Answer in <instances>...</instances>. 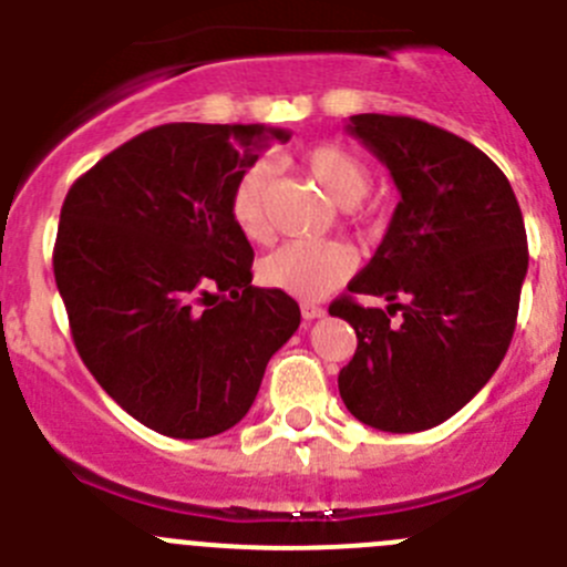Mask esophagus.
<instances>
[{
    "label": "esophagus",
    "mask_w": 567,
    "mask_h": 567,
    "mask_svg": "<svg viewBox=\"0 0 567 567\" xmlns=\"http://www.w3.org/2000/svg\"><path fill=\"white\" fill-rule=\"evenodd\" d=\"M323 307H318V305H312V301H305V305H301V318L305 320H316V318H323Z\"/></svg>",
    "instance_id": "34e87169"
}]
</instances>
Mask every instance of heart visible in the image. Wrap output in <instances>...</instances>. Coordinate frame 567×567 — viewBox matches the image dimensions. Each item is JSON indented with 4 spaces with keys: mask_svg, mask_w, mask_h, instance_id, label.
Segmentation results:
<instances>
[{
    "mask_svg": "<svg viewBox=\"0 0 567 567\" xmlns=\"http://www.w3.org/2000/svg\"><path fill=\"white\" fill-rule=\"evenodd\" d=\"M301 164L337 205L359 214V203L368 197L373 177L357 153L334 142H320L301 153ZM268 183L271 167L266 162H255L236 177L230 188V216L249 241H262L268 233ZM351 271L353 255L342 244L293 241L271 251L260 262V282L296 299H320L346 282Z\"/></svg>",
    "mask_w": 567,
    "mask_h": 567,
    "instance_id": "obj_1",
    "label": "heart"
}]
</instances>
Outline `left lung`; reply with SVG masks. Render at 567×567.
I'll return each instance as SVG.
<instances>
[{
	"mask_svg": "<svg viewBox=\"0 0 567 567\" xmlns=\"http://www.w3.org/2000/svg\"><path fill=\"white\" fill-rule=\"evenodd\" d=\"M348 131L386 164L400 203L373 260L329 307L357 331L337 386L364 425L427 431L483 390L511 348L529 266L524 216L505 173L439 125L353 114Z\"/></svg>",
	"mask_w": 567,
	"mask_h": 567,
	"instance_id": "left-lung-1",
	"label": "left lung"
}]
</instances>
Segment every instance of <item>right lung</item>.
<instances>
[{
    "mask_svg": "<svg viewBox=\"0 0 567 567\" xmlns=\"http://www.w3.org/2000/svg\"><path fill=\"white\" fill-rule=\"evenodd\" d=\"M271 125L167 123L128 140L68 192L54 279L73 346L104 392L151 431L208 439L247 416L299 305L251 285L230 188Z\"/></svg>",
    "mask_w": 567,
    "mask_h": 567,
    "instance_id": "add662e5",
    "label": "right lung"
}]
</instances>
